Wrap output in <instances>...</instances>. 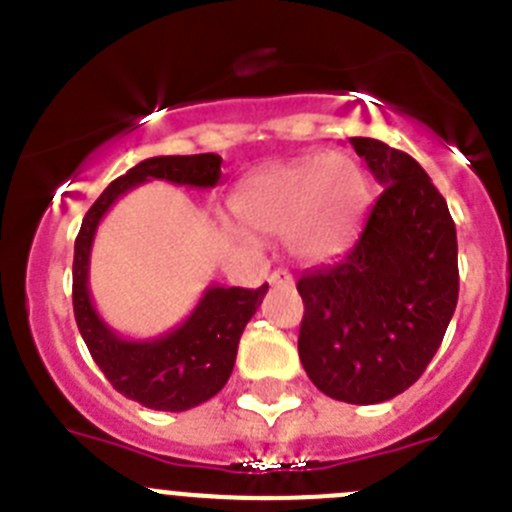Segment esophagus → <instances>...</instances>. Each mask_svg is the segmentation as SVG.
<instances>
[{"label":"esophagus","instance_id":"obj_1","mask_svg":"<svg viewBox=\"0 0 512 512\" xmlns=\"http://www.w3.org/2000/svg\"><path fill=\"white\" fill-rule=\"evenodd\" d=\"M269 284L271 286H286V289H289V286H294V279H291V274L289 271H274V274L269 276Z\"/></svg>","mask_w":512,"mask_h":512}]
</instances>
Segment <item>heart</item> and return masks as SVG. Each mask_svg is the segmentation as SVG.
I'll return each mask as SVG.
<instances>
[{
    "mask_svg": "<svg viewBox=\"0 0 512 512\" xmlns=\"http://www.w3.org/2000/svg\"><path fill=\"white\" fill-rule=\"evenodd\" d=\"M367 201V175L347 153L311 155L243 183L233 208L253 231L286 236L301 261H324L344 248Z\"/></svg>",
    "mask_w": 512,
    "mask_h": 512,
    "instance_id": "heart-1",
    "label": "heart"
}]
</instances>
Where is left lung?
<instances>
[{
    "mask_svg": "<svg viewBox=\"0 0 512 512\" xmlns=\"http://www.w3.org/2000/svg\"><path fill=\"white\" fill-rule=\"evenodd\" d=\"M382 186L342 259L301 274L299 359L316 389L379 405L422 377L460 291L457 233L445 198L412 155L349 138Z\"/></svg>",
    "mask_w": 512,
    "mask_h": 512,
    "instance_id": "1",
    "label": "left lung"
}]
</instances>
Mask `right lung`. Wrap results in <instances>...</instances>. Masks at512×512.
<instances>
[{"mask_svg":"<svg viewBox=\"0 0 512 512\" xmlns=\"http://www.w3.org/2000/svg\"><path fill=\"white\" fill-rule=\"evenodd\" d=\"M221 155H158L115 178L82 218L72 261V306L75 321L92 359L107 382L133 402L150 410L186 412L203 405L223 389L236 364L238 342L264 301L269 284L259 289L208 286L183 324L155 339L120 337L102 321L92 304L90 253L105 213L135 186L168 180L175 186L213 188L221 180Z\"/></svg>","mask_w":512,"mask_h":512,"instance_id":"1","label":"right lung"}]
</instances>
